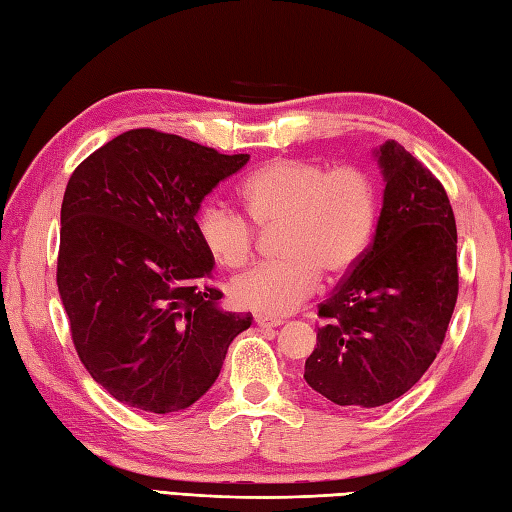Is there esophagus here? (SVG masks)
Masks as SVG:
<instances>
[{
    "label": "esophagus",
    "instance_id": "esophagus-1",
    "mask_svg": "<svg viewBox=\"0 0 512 512\" xmlns=\"http://www.w3.org/2000/svg\"><path fill=\"white\" fill-rule=\"evenodd\" d=\"M255 323L259 328H279L284 319H273V317H266V314H255Z\"/></svg>",
    "mask_w": 512,
    "mask_h": 512
}]
</instances>
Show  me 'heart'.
<instances>
[{
    "label": "heart",
    "mask_w": 512,
    "mask_h": 512,
    "mask_svg": "<svg viewBox=\"0 0 512 512\" xmlns=\"http://www.w3.org/2000/svg\"><path fill=\"white\" fill-rule=\"evenodd\" d=\"M246 215L257 228L281 226L284 257L237 275L228 295L237 308L281 317L317 290L321 273L341 279L361 262L376 231L378 187L358 165L330 167L308 158H275L242 184ZM195 233L217 266H244L255 228L222 202H206Z\"/></svg>",
    "instance_id": "b5f03b06"
}]
</instances>
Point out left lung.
I'll use <instances>...</instances> for the list:
<instances>
[{"label": "left lung", "mask_w": 512, "mask_h": 512, "mask_svg": "<svg viewBox=\"0 0 512 512\" xmlns=\"http://www.w3.org/2000/svg\"><path fill=\"white\" fill-rule=\"evenodd\" d=\"M385 195L367 253L334 295L306 383L341 407L372 409L418 383L458 301V228L442 182L396 140L376 151Z\"/></svg>", "instance_id": "left-lung-1"}]
</instances>
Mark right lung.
Segmentation results:
<instances>
[{
	"label": "right lung",
	"mask_w": 512,
	"mask_h": 512,
	"mask_svg": "<svg viewBox=\"0 0 512 512\" xmlns=\"http://www.w3.org/2000/svg\"><path fill=\"white\" fill-rule=\"evenodd\" d=\"M248 162L140 127L68 180L57 286L81 363L123 405L173 413L220 376L250 314L224 312L195 233L204 195Z\"/></svg>",
	"instance_id": "1"
}]
</instances>
